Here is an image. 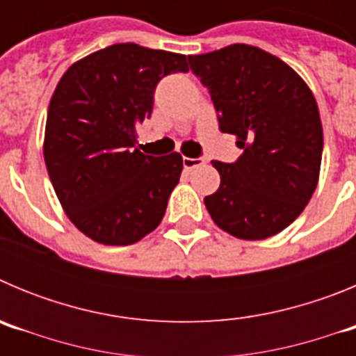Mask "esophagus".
I'll list each match as a JSON object with an SVG mask.
<instances>
[{"mask_svg":"<svg viewBox=\"0 0 356 356\" xmlns=\"http://www.w3.org/2000/svg\"><path fill=\"white\" fill-rule=\"evenodd\" d=\"M205 165V160L203 159H188V156H184V168L187 171H194V169Z\"/></svg>","mask_w":356,"mask_h":356,"instance_id":"34e87169","label":"esophagus"}]
</instances>
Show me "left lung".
I'll return each instance as SVG.
<instances>
[{"instance_id": "1", "label": "left lung", "mask_w": 356, "mask_h": 356, "mask_svg": "<svg viewBox=\"0 0 356 356\" xmlns=\"http://www.w3.org/2000/svg\"><path fill=\"white\" fill-rule=\"evenodd\" d=\"M188 65L209 89L219 128L235 135L237 162H212L221 185L205 197L217 226L242 241H262L303 212L319 181L323 124L312 90L278 56L232 44Z\"/></svg>"}]
</instances>
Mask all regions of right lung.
I'll use <instances>...</instances> for the list:
<instances>
[{"label": "right lung", "instance_id": "obj_1", "mask_svg": "<svg viewBox=\"0 0 356 356\" xmlns=\"http://www.w3.org/2000/svg\"><path fill=\"white\" fill-rule=\"evenodd\" d=\"M187 71L185 55L127 42L74 62L56 85L44 162L69 221L92 241L128 246L162 221L184 159L144 155L135 127L151 115L156 83Z\"/></svg>", "mask_w": 356, "mask_h": 356}]
</instances>
